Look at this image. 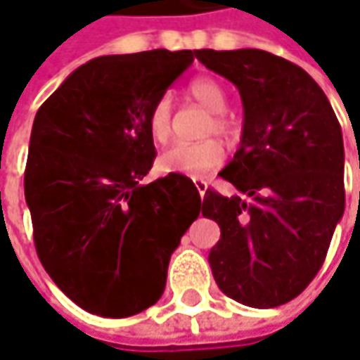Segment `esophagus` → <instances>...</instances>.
<instances>
[{
    "mask_svg": "<svg viewBox=\"0 0 360 360\" xmlns=\"http://www.w3.org/2000/svg\"><path fill=\"white\" fill-rule=\"evenodd\" d=\"M192 182H194L196 190L200 192V196H204V194H206V190H208V182H206L204 178H192Z\"/></svg>",
    "mask_w": 360,
    "mask_h": 360,
    "instance_id": "34e87169",
    "label": "esophagus"
}]
</instances>
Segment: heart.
Masks as SVG:
<instances>
[{"mask_svg":"<svg viewBox=\"0 0 360 360\" xmlns=\"http://www.w3.org/2000/svg\"><path fill=\"white\" fill-rule=\"evenodd\" d=\"M188 94L212 112V120L208 122V134H230V120L224 110L229 105L226 90L212 77H198L188 86ZM148 134L156 142H166L172 134V100L170 96H160L152 104L146 118ZM224 162V148L216 140H206L198 144L178 142L166 148L158 156V168L166 174H188L200 176L218 168Z\"/></svg>","mask_w":360,"mask_h":360,"instance_id":"b5f03b06","label":"heart"}]
</instances>
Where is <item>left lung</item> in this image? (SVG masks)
Segmentation results:
<instances>
[{
	"instance_id": "8db88e82",
	"label": "left lung",
	"mask_w": 360,
	"mask_h": 360,
	"mask_svg": "<svg viewBox=\"0 0 360 360\" xmlns=\"http://www.w3.org/2000/svg\"><path fill=\"white\" fill-rule=\"evenodd\" d=\"M242 98L240 148L208 188L202 216L220 226L208 262L218 288L255 309L298 297L321 270L345 212V148L333 105L297 63L262 49H196Z\"/></svg>"
}]
</instances>
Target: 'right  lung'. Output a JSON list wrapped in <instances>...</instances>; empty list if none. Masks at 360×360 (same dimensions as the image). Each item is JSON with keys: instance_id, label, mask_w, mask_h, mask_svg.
Returning a JSON list of instances; mask_svg holds the SVG:
<instances>
[{"instance_id": "add662e5", "label": "right lung", "mask_w": 360, "mask_h": 360, "mask_svg": "<svg viewBox=\"0 0 360 360\" xmlns=\"http://www.w3.org/2000/svg\"><path fill=\"white\" fill-rule=\"evenodd\" d=\"M196 49L102 56L39 105L23 176L37 256L84 311L124 319L156 304L170 256L200 214L184 174L150 184L146 118Z\"/></svg>"}]
</instances>
